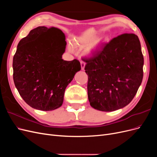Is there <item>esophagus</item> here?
<instances>
[{"instance_id":"34e87169","label":"esophagus","mask_w":157,"mask_h":157,"mask_svg":"<svg viewBox=\"0 0 157 157\" xmlns=\"http://www.w3.org/2000/svg\"><path fill=\"white\" fill-rule=\"evenodd\" d=\"M80 65H81V69L82 70H84V67H85V62L83 61H80Z\"/></svg>"}]
</instances>
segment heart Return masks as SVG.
I'll use <instances>...</instances> for the list:
<instances>
[{"instance_id":"b5f03b06","label":"heart","mask_w":157,"mask_h":157,"mask_svg":"<svg viewBox=\"0 0 157 157\" xmlns=\"http://www.w3.org/2000/svg\"><path fill=\"white\" fill-rule=\"evenodd\" d=\"M94 39V38L92 37V38H87V39H85L81 40H77L75 42L74 45L77 47H79V46H86L89 45V46L87 47L86 50H85V52H86V54L91 56L93 54H94V52L99 48V46H100L103 42L107 41V37L103 36L101 38H99V39L95 40L93 43L91 44V43L93 42ZM69 49L71 52H73L74 50L73 47L71 45L69 46Z\"/></svg>"}]
</instances>
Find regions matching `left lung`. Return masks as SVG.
<instances>
[{
	"mask_svg": "<svg viewBox=\"0 0 157 157\" xmlns=\"http://www.w3.org/2000/svg\"><path fill=\"white\" fill-rule=\"evenodd\" d=\"M82 59L86 63L88 96L93 108L113 111L131 102L144 76L138 36L133 33L118 35Z\"/></svg>",
	"mask_w": 157,
	"mask_h": 157,
	"instance_id": "obj_1",
	"label": "left lung"
}]
</instances>
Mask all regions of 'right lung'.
Segmentation results:
<instances>
[{
  "label": "right lung",
  "mask_w": 157,
  "mask_h": 157,
  "mask_svg": "<svg viewBox=\"0 0 157 157\" xmlns=\"http://www.w3.org/2000/svg\"><path fill=\"white\" fill-rule=\"evenodd\" d=\"M42 26L31 30L19 42L13 58V78L21 98L31 107L52 111L61 106L66 87L81 69L79 61H65L67 44L60 29L55 37L44 36L54 29ZM46 33V32H45Z\"/></svg>",
  "instance_id": "obj_1"
}]
</instances>
